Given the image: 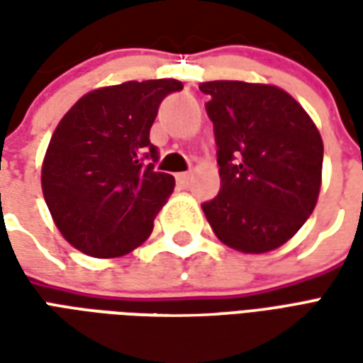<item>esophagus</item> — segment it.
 <instances>
[{
	"label": "esophagus",
	"mask_w": 363,
	"mask_h": 363,
	"mask_svg": "<svg viewBox=\"0 0 363 363\" xmlns=\"http://www.w3.org/2000/svg\"><path fill=\"white\" fill-rule=\"evenodd\" d=\"M190 177H192V173H179L177 174V182H179L181 186H189Z\"/></svg>",
	"instance_id": "obj_1"
}]
</instances>
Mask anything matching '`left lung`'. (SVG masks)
<instances>
[{"label": "left lung", "mask_w": 363, "mask_h": 363, "mask_svg": "<svg viewBox=\"0 0 363 363\" xmlns=\"http://www.w3.org/2000/svg\"><path fill=\"white\" fill-rule=\"evenodd\" d=\"M220 194L202 204L213 233L241 252H268L296 235L317 204L323 140L294 96L264 83L206 82Z\"/></svg>", "instance_id": "left-lung-1"}]
</instances>
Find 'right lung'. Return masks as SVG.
I'll use <instances>...</instances> for the list:
<instances>
[{
    "label": "right lung",
    "mask_w": 363,
    "mask_h": 363,
    "mask_svg": "<svg viewBox=\"0 0 363 363\" xmlns=\"http://www.w3.org/2000/svg\"><path fill=\"white\" fill-rule=\"evenodd\" d=\"M177 79L126 82L83 95L60 120L43 163V194L67 243L96 259L134 251L174 189L155 171L150 130Z\"/></svg>",
    "instance_id": "1"
}]
</instances>
